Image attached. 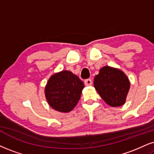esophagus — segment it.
Masks as SVG:
<instances>
[{
    "label": "esophagus",
    "instance_id": "34e87169",
    "mask_svg": "<svg viewBox=\"0 0 154 154\" xmlns=\"http://www.w3.org/2000/svg\"><path fill=\"white\" fill-rule=\"evenodd\" d=\"M84 83L86 86H91L92 84L91 79H86V80H85Z\"/></svg>",
    "mask_w": 154,
    "mask_h": 154
}]
</instances>
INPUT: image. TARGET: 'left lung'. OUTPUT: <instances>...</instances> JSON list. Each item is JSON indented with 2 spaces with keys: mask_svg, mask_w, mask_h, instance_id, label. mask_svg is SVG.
<instances>
[{
  "mask_svg": "<svg viewBox=\"0 0 154 154\" xmlns=\"http://www.w3.org/2000/svg\"><path fill=\"white\" fill-rule=\"evenodd\" d=\"M94 85L98 94L108 105L117 107L123 105L130 88L128 77L122 71L104 66L95 76Z\"/></svg>",
  "mask_w": 154,
  "mask_h": 154,
  "instance_id": "left-lung-1",
  "label": "left lung"
}]
</instances>
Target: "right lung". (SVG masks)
Listing matches in <instances>:
<instances>
[{
    "label": "right lung",
    "instance_id": "right-lung-1",
    "mask_svg": "<svg viewBox=\"0 0 154 154\" xmlns=\"http://www.w3.org/2000/svg\"><path fill=\"white\" fill-rule=\"evenodd\" d=\"M84 84L68 71L55 73L47 83L45 96L51 108L63 113L71 111L80 99Z\"/></svg>",
    "mask_w": 154,
    "mask_h": 154
}]
</instances>
